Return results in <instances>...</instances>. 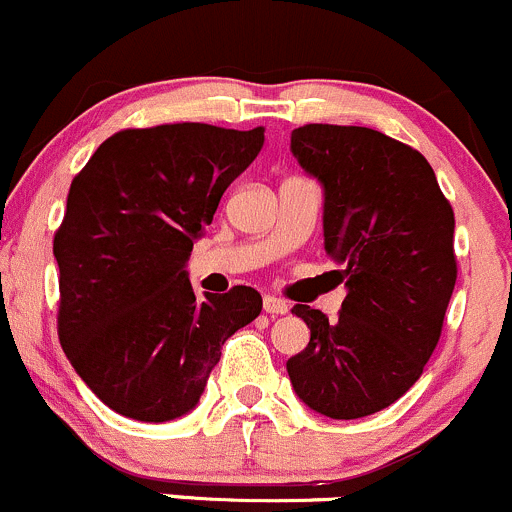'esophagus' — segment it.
Here are the masks:
<instances>
[{
	"label": "esophagus",
	"mask_w": 512,
	"mask_h": 512,
	"mask_svg": "<svg viewBox=\"0 0 512 512\" xmlns=\"http://www.w3.org/2000/svg\"><path fill=\"white\" fill-rule=\"evenodd\" d=\"M263 310L271 315H283L288 313V303L286 300L276 298V295H266V298H263Z\"/></svg>",
	"instance_id": "obj_1"
}]
</instances>
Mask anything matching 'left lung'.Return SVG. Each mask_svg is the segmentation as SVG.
I'll use <instances>...</instances> for the list:
<instances>
[{"instance_id": "left-lung-1", "label": "left lung", "mask_w": 512, "mask_h": 512, "mask_svg": "<svg viewBox=\"0 0 512 512\" xmlns=\"http://www.w3.org/2000/svg\"><path fill=\"white\" fill-rule=\"evenodd\" d=\"M291 150L325 189V251L347 295L335 323L295 305L310 342L288 377L318 414L360 419L409 392L436 350L456 286L453 209L426 157L379 130L310 123Z\"/></svg>"}]
</instances>
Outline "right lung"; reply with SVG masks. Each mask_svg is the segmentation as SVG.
Masks as SVG:
<instances>
[{"instance_id":"right-lung-1","label":"right lung","mask_w":512,"mask_h":512,"mask_svg":"<svg viewBox=\"0 0 512 512\" xmlns=\"http://www.w3.org/2000/svg\"><path fill=\"white\" fill-rule=\"evenodd\" d=\"M261 147L263 128H128L73 177L54 236L59 340L113 412L138 421L187 414L221 345L261 313L254 288L199 300L184 271L221 194Z\"/></svg>"}]
</instances>
